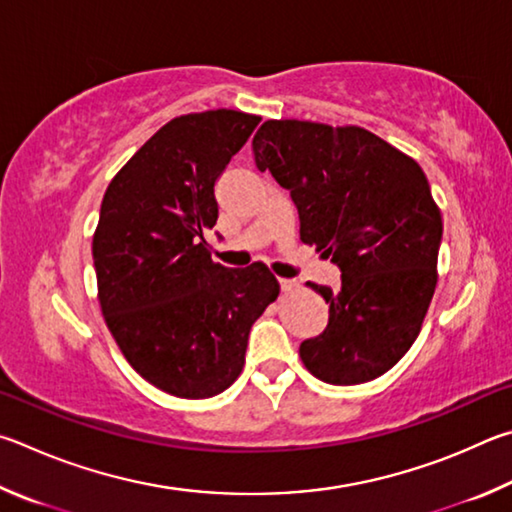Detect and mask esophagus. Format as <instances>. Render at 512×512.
Wrapping results in <instances>:
<instances>
[{"label": "esophagus", "mask_w": 512, "mask_h": 512, "mask_svg": "<svg viewBox=\"0 0 512 512\" xmlns=\"http://www.w3.org/2000/svg\"><path fill=\"white\" fill-rule=\"evenodd\" d=\"M279 283H281V290L283 292H292V290L299 288V283L294 281V279H279Z\"/></svg>", "instance_id": "34e87169"}]
</instances>
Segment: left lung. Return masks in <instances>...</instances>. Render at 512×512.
I'll return each instance as SVG.
<instances>
[{"label": "left lung", "instance_id": "left-lung-1", "mask_svg": "<svg viewBox=\"0 0 512 512\" xmlns=\"http://www.w3.org/2000/svg\"><path fill=\"white\" fill-rule=\"evenodd\" d=\"M251 148L290 191L301 240L342 272L335 290L306 283L330 308L303 364L328 384L380 378L416 342L436 290L443 220L423 168L355 125L265 121Z\"/></svg>", "mask_w": 512, "mask_h": 512}]
</instances>
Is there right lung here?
<instances>
[{
	"label": "right lung",
	"mask_w": 512,
	"mask_h": 512,
	"mask_svg": "<svg viewBox=\"0 0 512 512\" xmlns=\"http://www.w3.org/2000/svg\"><path fill=\"white\" fill-rule=\"evenodd\" d=\"M261 116L186 114L157 130L107 186L92 242L98 301L125 360L177 398L218 396L245 364L249 330L279 297L263 263L211 261L218 182Z\"/></svg>",
	"instance_id": "add662e5"
}]
</instances>
